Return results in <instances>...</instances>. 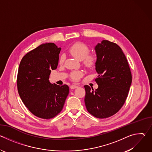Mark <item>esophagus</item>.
I'll list each match as a JSON object with an SVG mask.
<instances>
[{"label":"esophagus","mask_w":152,"mask_h":152,"mask_svg":"<svg viewBox=\"0 0 152 152\" xmlns=\"http://www.w3.org/2000/svg\"><path fill=\"white\" fill-rule=\"evenodd\" d=\"M78 87V85H72L70 86V88L71 89H75V88H76Z\"/></svg>","instance_id":"esophagus-1"}]
</instances>
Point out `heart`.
Returning <instances> with one entry per match:
<instances>
[{
    "mask_svg": "<svg viewBox=\"0 0 152 152\" xmlns=\"http://www.w3.org/2000/svg\"><path fill=\"white\" fill-rule=\"evenodd\" d=\"M70 53L79 61H83L85 66L90 67H91L96 61V56L93 55H88L90 52L89 48L85 44L82 42H76L73 44L69 49ZM65 56L64 55H62L59 60V64H62L64 62ZM82 76V73L80 71L74 72L72 74V77L77 80Z\"/></svg>",
    "mask_w": 152,
    "mask_h": 152,
    "instance_id": "obj_1",
    "label": "heart"
}]
</instances>
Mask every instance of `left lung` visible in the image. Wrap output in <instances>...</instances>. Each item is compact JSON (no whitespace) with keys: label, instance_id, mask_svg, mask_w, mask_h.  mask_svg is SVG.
<instances>
[{"label":"left lung","instance_id":"8db88e82","mask_svg":"<svg viewBox=\"0 0 152 152\" xmlns=\"http://www.w3.org/2000/svg\"><path fill=\"white\" fill-rule=\"evenodd\" d=\"M96 79L98 88L85 85L86 110L99 118L116 114L124 104L132 83V75L122 49L115 43L102 40L95 46Z\"/></svg>","mask_w":152,"mask_h":152}]
</instances>
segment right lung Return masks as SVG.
<instances>
[{"label": "right lung", "instance_id": "right-lung-1", "mask_svg": "<svg viewBox=\"0 0 152 152\" xmlns=\"http://www.w3.org/2000/svg\"><path fill=\"white\" fill-rule=\"evenodd\" d=\"M61 50L53 42L43 43L26 53L19 65L17 83L20 97L28 109L41 118L57 115L69 93L68 85L49 82Z\"/></svg>", "mask_w": 152, "mask_h": 152}]
</instances>
